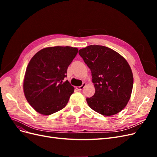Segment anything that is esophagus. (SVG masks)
Masks as SVG:
<instances>
[{
	"mask_svg": "<svg viewBox=\"0 0 157 157\" xmlns=\"http://www.w3.org/2000/svg\"><path fill=\"white\" fill-rule=\"evenodd\" d=\"M86 83H83L82 86H77V87H76V88H77L78 90H82L85 87V86H86Z\"/></svg>",
	"mask_w": 157,
	"mask_h": 157,
	"instance_id": "34e87169",
	"label": "esophagus"
}]
</instances>
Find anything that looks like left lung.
Wrapping results in <instances>:
<instances>
[{"label": "left lung", "mask_w": 157, "mask_h": 157, "mask_svg": "<svg viewBox=\"0 0 157 157\" xmlns=\"http://www.w3.org/2000/svg\"><path fill=\"white\" fill-rule=\"evenodd\" d=\"M91 70L95 94L87 98L89 107L104 116L121 112L130 100L134 84L132 69L124 58L106 46L90 45L78 51Z\"/></svg>", "instance_id": "left-lung-1"}]
</instances>
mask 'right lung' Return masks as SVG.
I'll use <instances>...</instances> for the list:
<instances>
[{"label":"right lung","instance_id":"add662e5","mask_svg":"<svg viewBox=\"0 0 157 157\" xmlns=\"http://www.w3.org/2000/svg\"><path fill=\"white\" fill-rule=\"evenodd\" d=\"M77 52L78 48L71 46L48 47L31 58L23 87L27 101L36 112L50 115L67 105L75 88L63 80Z\"/></svg>","mask_w":157,"mask_h":157}]
</instances>
